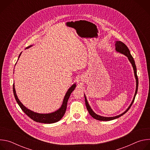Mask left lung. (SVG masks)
Segmentation results:
<instances>
[{
    "instance_id": "1",
    "label": "left lung",
    "mask_w": 150,
    "mask_h": 150,
    "mask_svg": "<svg viewBox=\"0 0 150 150\" xmlns=\"http://www.w3.org/2000/svg\"><path fill=\"white\" fill-rule=\"evenodd\" d=\"M115 46H116V50L118 52H120V53H122L123 54H125V56H126L127 57H128V59L129 60V61L131 62V64L132 65V67L134 68V74H135V78H136V81H137V88H136V91H135V96H134V99H133V101H132L131 105H129V108H127V109L122 114L120 115H118V116H115V117H103V116H100L99 115H97V114H96L93 110L92 109H91L90 106L89 105L88 102H87V98L86 97H85V105H86V108L87 109V110L88 111L90 115L93 117L96 120H101V121H109V120H113V119H117L120 116H122V115H123L125 113H126L128 110H129V109L131 108V105H132L134 100H135V96L137 95V91H138V76H137V67H136V65H135V61H134V59L133 58V57L132 56V55L130 53V51L129 50V49L127 48V47L123 43V42L122 41H116V44H115Z\"/></svg>"
}]
</instances>
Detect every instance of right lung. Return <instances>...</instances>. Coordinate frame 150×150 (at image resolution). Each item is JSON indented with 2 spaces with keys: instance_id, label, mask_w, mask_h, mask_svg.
<instances>
[{
  "instance_id": "obj_1",
  "label": "right lung",
  "mask_w": 150,
  "mask_h": 150,
  "mask_svg": "<svg viewBox=\"0 0 150 150\" xmlns=\"http://www.w3.org/2000/svg\"><path fill=\"white\" fill-rule=\"evenodd\" d=\"M20 55H21V53L19 56V57ZM75 87H76V85L74 84L68 90V91H67V93L65 96V98H64L62 105L60 108V109H59L58 110H57L55 112L49 113V114H39V113L33 112L30 110L29 109H27L19 101V99L18 98V97L16 96V91L15 90L14 84H13V94H14L15 100H16L17 103L18 104V105H19L21 109H22V110L29 117H30L33 120H34L37 122H39V123H55V122H57L59 120H60L63 117L64 115H65V113L67 110V103H68V99L71 96V94L74 91V90L75 88Z\"/></svg>"
}]
</instances>
